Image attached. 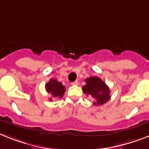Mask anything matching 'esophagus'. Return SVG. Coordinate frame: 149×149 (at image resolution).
Masks as SVG:
<instances>
[{
	"label": "esophagus",
	"mask_w": 149,
	"mask_h": 149,
	"mask_svg": "<svg viewBox=\"0 0 149 149\" xmlns=\"http://www.w3.org/2000/svg\"><path fill=\"white\" fill-rule=\"evenodd\" d=\"M71 84H72V86H77V85H78V81H77V80L74 81V82H72V83H71Z\"/></svg>",
	"instance_id": "esophagus-1"
}]
</instances>
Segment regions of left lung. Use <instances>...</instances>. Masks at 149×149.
<instances>
[{"mask_svg": "<svg viewBox=\"0 0 149 149\" xmlns=\"http://www.w3.org/2000/svg\"><path fill=\"white\" fill-rule=\"evenodd\" d=\"M86 86H82V91L87 96L95 100L94 105H102L111 98L109 87L98 77L86 79Z\"/></svg>", "mask_w": 149, "mask_h": 149, "instance_id": "left-lung-1", "label": "left lung"}]
</instances>
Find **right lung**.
<instances>
[{"mask_svg": "<svg viewBox=\"0 0 149 149\" xmlns=\"http://www.w3.org/2000/svg\"><path fill=\"white\" fill-rule=\"evenodd\" d=\"M45 90L47 92L50 93L54 98H62L65 92V86L62 83L56 79H51L50 81L45 85ZM49 101H52V98H50Z\"/></svg>", "mask_w": 149, "mask_h": 149, "instance_id": "right-lung-1", "label": "right lung"}]
</instances>
